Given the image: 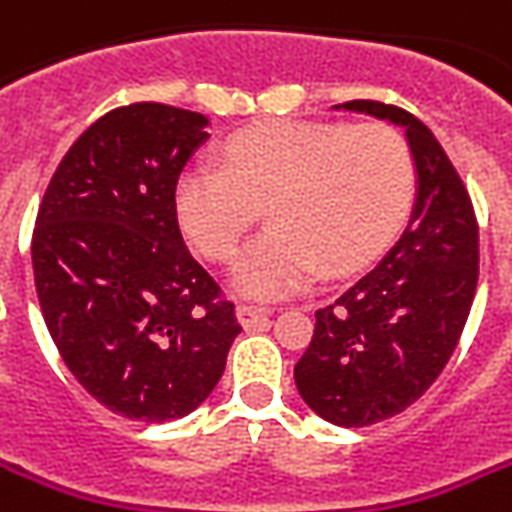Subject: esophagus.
Returning <instances> with one entry per match:
<instances>
[{"instance_id":"34e87169","label":"esophagus","mask_w":512,"mask_h":512,"mask_svg":"<svg viewBox=\"0 0 512 512\" xmlns=\"http://www.w3.org/2000/svg\"><path fill=\"white\" fill-rule=\"evenodd\" d=\"M235 316H238V322H241L243 328H255L260 322H266L271 316L269 308H260V305H249V302H241L238 308H235Z\"/></svg>"}]
</instances>
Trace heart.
<instances>
[{
    "instance_id": "obj_1",
    "label": "heart",
    "mask_w": 512,
    "mask_h": 512,
    "mask_svg": "<svg viewBox=\"0 0 512 512\" xmlns=\"http://www.w3.org/2000/svg\"><path fill=\"white\" fill-rule=\"evenodd\" d=\"M415 187L406 139L389 125H255L227 139L221 168L196 162L176 182V218L210 260H229L260 207L269 229L229 269V288L280 300L325 271L364 269L395 235Z\"/></svg>"
}]
</instances>
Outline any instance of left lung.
Wrapping results in <instances>:
<instances>
[{
  "label": "left lung",
  "mask_w": 512,
  "mask_h": 512,
  "mask_svg": "<svg viewBox=\"0 0 512 512\" xmlns=\"http://www.w3.org/2000/svg\"><path fill=\"white\" fill-rule=\"evenodd\" d=\"M336 111L387 120L406 134L415 201L401 238L333 305L294 367L302 401L342 429L395 417L443 373L471 314L479 229L465 184L437 137L409 111L350 100Z\"/></svg>",
  "instance_id": "1"
}]
</instances>
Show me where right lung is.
Returning <instances> with one entry per match:
<instances>
[{"label": "right lung", "instance_id": "1", "mask_svg": "<svg viewBox=\"0 0 512 512\" xmlns=\"http://www.w3.org/2000/svg\"><path fill=\"white\" fill-rule=\"evenodd\" d=\"M207 125L162 103L109 111L66 151L38 207L33 274L52 342L78 384L128 420L198 409L241 333L173 204Z\"/></svg>", "mask_w": 512, "mask_h": 512}]
</instances>
